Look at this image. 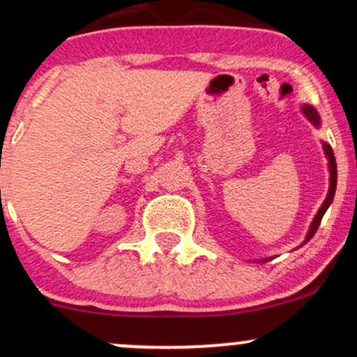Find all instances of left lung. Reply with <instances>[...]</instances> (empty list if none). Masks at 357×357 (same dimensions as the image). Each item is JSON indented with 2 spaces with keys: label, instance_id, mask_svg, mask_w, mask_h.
Returning a JSON list of instances; mask_svg holds the SVG:
<instances>
[{
  "label": "left lung",
  "instance_id": "left-lung-1",
  "mask_svg": "<svg viewBox=\"0 0 357 357\" xmlns=\"http://www.w3.org/2000/svg\"><path fill=\"white\" fill-rule=\"evenodd\" d=\"M302 114L305 116V118L309 119V121L312 123L314 126H316V128H319V125H321L319 114H317V111L312 107V105L303 104L302 105ZM323 149H324V154H326V158H328V170H330V189H328L326 199L323 201L321 208H319V210H317L316 217L312 218V224H310L309 232H307V236H305V239H303V243H307L310 238H312L314 234H316L317 227H319V224H321V218H323V215L326 213L328 206H330L331 201H333L335 189H337V161H335L333 151H331L330 144H326V142H323ZM303 243H302V245H303ZM259 262H267V260H259Z\"/></svg>",
  "mask_w": 357,
  "mask_h": 357
}]
</instances>
